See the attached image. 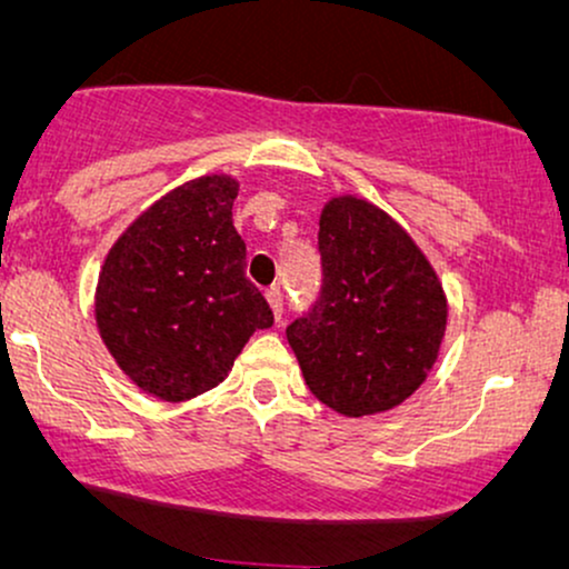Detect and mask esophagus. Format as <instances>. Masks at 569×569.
Wrapping results in <instances>:
<instances>
[{
    "instance_id": "34e87169",
    "label": "esophagus",
    "mask_w": 569,
    "mask_h": 569,
    "mask_svg": "<svg viewBox=\"0 0 569 569\" xmlns=\"http://www.w3.org/2000/svg\"><path fill=\"white\" fill-rule=\"evenodd\" d=\"M266 300H269V306H271V311H273V317H277V321L282 319V313H284L282 290H279V287H269V290H266Z\"/></svg>"
}]
</instances>
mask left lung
<instances>
[{
  "instance_id": "8db88e82",
  "label": "left lung",
  "mask_w": 569,
  "mask_h": 569,
  "mask_svg": "<svg viewBox=\"0 0 569 569\" xmlns=\"http://www.w3.org/2000/svg\"><path fill=\"white\" fill-rule=\"evenodd\" d=\"M319 256V300L287 327L306 385L346 417L403 403L446 335L438 273L401 223L350 194L321 210Z\"/></svg>"
}]
</instances>
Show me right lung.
<instances>
[{
  "label": "right lung",
  "mask_w": 569,
  "mask_h": 569,
  "mask_svg": "<svg viewBox=\"0 0 569 569\" xmlns=\"http://www.w3.org/2000/svg\"><path fill=\"white\" fill-rule=\"evenodd\" d=\"M231 177L187 181L118 237L97 284V327L131 382L187 401L227 380L273 313L244 277L248 248L231 221Z\"/></svg>",
  "instance_id": "right-lung-1"
}]
</instances>
